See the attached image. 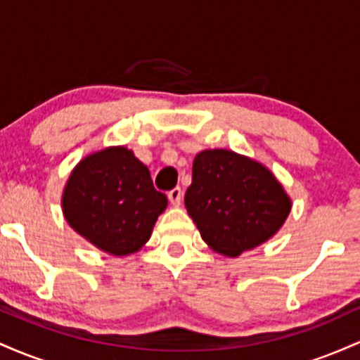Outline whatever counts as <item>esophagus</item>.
Instances as JSON below:
<instances>
[{
  "label": "esophagus",
  "mask_w": 360,
  "mask_h": 360,
  "mask_svg": "<svg viewBox=\"0 0 360 360\" xmlns=\"http://www.w3.org/2000/svg\"><path fill=\"white\" fill-rule=\"evenodd\" d=\"M167 198H169V201H171V205L179 206L181 201H183V189L181 188L171 189V191L167 193Z\"/></svg>",
  "instance_id": "obj_1"
}]
</instances>
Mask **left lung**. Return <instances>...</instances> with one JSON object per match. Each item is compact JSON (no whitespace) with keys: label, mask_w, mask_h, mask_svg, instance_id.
<instances>
[{"label":"left lung","mask_w":360,"mask_h":360,"mask_svg":"<svg viewBox=\"0 0 360 360\" xmlns=\"http://www.w3.org/2000/svg\"><path fill=\"white\" fill-rule=\"evenodd\" d=\"M184 205L201 238L229 257L269 240L291 212V200L269 169L225 148L194 157Z\"/></svg>","instance_id":"obj_1"}]
</instances>
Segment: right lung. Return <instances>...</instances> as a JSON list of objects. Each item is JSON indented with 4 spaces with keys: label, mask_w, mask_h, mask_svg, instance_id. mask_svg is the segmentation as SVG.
Listing matches in <instances>:
<instances>
[{
    "label": "right lung",
    "mask_w": 360,
    "mask_h": 360,
    "mask_svg": "<svg viewBox=\"0 0 360 360\" xmlns=\"http://www.w3.org/2000/svg\"><path fill=\"white\" fill-rule=\"evenodd\" d=\"M166 206V194L157 191L147 166L127 147L84 157L62 193L69 225L94 247L118 257L146 245Z\"/></svg>",
    "instance_id": "right-lung-1"
}]
</instances>
